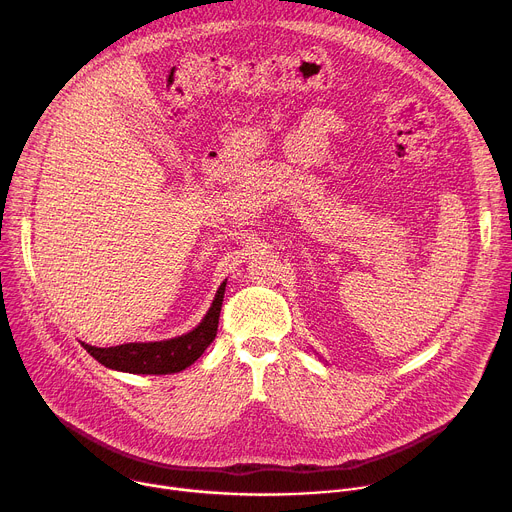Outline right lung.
Returning a JSON list of instances; mask_svg holds the SVG:
<instances>
[{"label":"right lung","instance_id":"add662e5","mask_svg":"<svg viewBox=\"0 0 512 512\" xmlns=\"http://www.w3.org/2000/svg\"><path fill=\"white\" fill-rule=\"evenodd\" d=\"M226 282L220 284L214 302L198 327L190 333H185L167 341H151V343H124L116 347H91L81 343V347L100 361L102 365L118 371H128V374H177V371L190 367L214 341L218 331V318L222 308Z\"/></svg>","mask_w":512,"mask_h":512}]
</instances>
